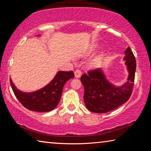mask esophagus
Here are the masks:
<instances>
[{
  "instance_id": "34e87169",
  "label": "esophagus",
  "mask_w": 151,
  "mask_h": 151,
  "mask_svg": "<svg viewBox=\"0 0 151 151\" xmlns=\"http://www.w3.org/2000/svg\"><path fill=\"white\" fill-rule=\"evenodd\" d=\"M81 75H82V73H81V70H76L75 71V77H76V78H79V77H81Z\"/></svg>"
}]
</instances>
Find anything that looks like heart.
I'll return each mask as SVG.
<instances>
[{
  "mask_svg": "<svg viewBox=\"0 0 151 151\" xmlns=\"http://www.w3.org/2000/svg\"><path fill=\"white\" fill-rule=\"evenodd\" d=\"M100 58H101V57H99V58H97V59H96V60H94V61H93V63H92V64H93V65H96V63H97V62H98V60H99V59H100Z\"/></svg>",
  "mask_w": 151,
  "mask_h": 151,
  "instance_id": "heart-1",
  "label": "heart"
}]
</instances>
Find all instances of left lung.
<instances>
[{"instance_id":"obj_1","label":"left lung","mask_w":151,"mask_h":151,"mask_svg":"<svg viewBox=\"0 0 151 151\" xmlns=\"http://www.w3.org/2000/svg\"><path fill=\"white\" fill-rule=\"evenodd\" d=\"M124 59L129 70L128 81L123 86L116 87L106 80L101 68L84 73L81 81L85 88L84 101L89 111L104 113L118 108L129 100L133 90L136 59L131 48L125 50Z\"/></svg>"}]
</instances>
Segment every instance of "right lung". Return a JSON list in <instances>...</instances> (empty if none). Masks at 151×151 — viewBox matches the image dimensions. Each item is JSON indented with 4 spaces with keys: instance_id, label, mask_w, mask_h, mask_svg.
I'll return each mask as SVG.
<instances>
[{
    "instance_id": "add662e5",
    "label": "right lung",
    "mask_w": 151,
    "mask_h": 151,
    "mask_svg": "<svg viewBox=\"0 0 151 151\" xmlns=\"http://www.w3.org/2000/svg\"><path fill=\"white\" fill-rule=\"evenodd\" d=\"M75 77L70 71H58L54 79L40 90L27 93L16 88L10 78L12 91L18 100L25 108L33 111L48 112L54 109L60 100L63 86L69 79Z\"/></svg>"
}]
</instances>
